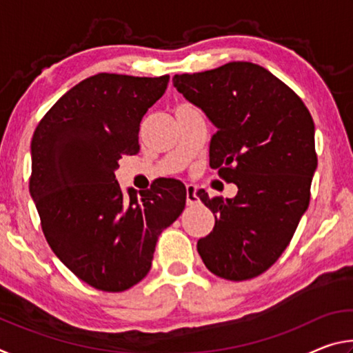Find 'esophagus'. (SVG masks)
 Returning <instances> with one entry per match:
<instances>
[{
  "mask_svg": "<svg viewBox=\"0 0 353 353\" xmlns=\"http://www.w3.org/2000/svg\"><path fill=\"white\" fill-rule=\"evenodd\" d=\"M201 199L194 185H187V205H199Z\"/></svg>",
  "mask_w": 353,
  "mask_h": 353,
  "instance_id": "esophagus-1",
  "label": "esophagus"
}]
</instances>
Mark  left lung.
Masks as SVG:
<instances>
[{
    "label": "left lung",
    "mask_w": 353,
    "mask_h": 353,
    "mask_svg": "<svg viewBox=\"0 0 353 353\" xmlns=\"http://www.w3.org/2000/svg\"><path fill=\"white\" fill-rule=\"evenodd\" d=\"M172 82L216 126L210 166L238 187L227 201L198 193L214 214L198 252L214 276L254 279L283 254L308 208L318 166L313 118L285 82L256 63L229 62Z\"/></svg>",
    "instance_id": "left-lung-1"
}]
</instances>
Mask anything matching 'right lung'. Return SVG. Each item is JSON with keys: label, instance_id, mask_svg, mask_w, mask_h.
<instances>
[{"label": "right lung", "instance_id": "add662e5", "mask_svg": "<svg viewBox=\"0 0 353 353\" xmlns=\"http://www.w3.org/2000/svg\"><path fill=\"white\" fill-rule=\"evenodd\" d=\"M170 76L99 73L68 90L31 141L29 193L48 244L93 288L119 292L146 277L155 243L185 208L187 190L157 179L137 196L115 179L121 155L140 151V121Z\"/></svg>", "mask_w": 353, "mask_h": 353}]
</instances>
